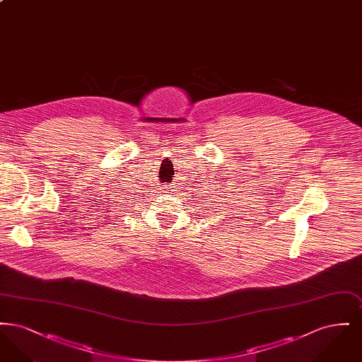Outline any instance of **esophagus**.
Wrapping results in <instances>:
<instances>
[{
	"mask_svg": "<svg viewBox=\"0 0 362 362\" xmlns=\"http://www.w3.org/2000/svg\"><path fill=\"white\" fill-rule=\"evenodd\" d=\"M173 187H175V186H170V187H167L165 191H167V192H171V191H173Z\"/></svg>",
	"mask_w": 362,
	"mask_h": 362,
	"instance_id": "1",
	"label": "esophagus"
}]
</instances>
